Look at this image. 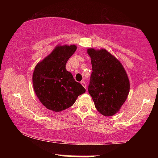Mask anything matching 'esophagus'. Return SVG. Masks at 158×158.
Instances as JSON below:
<instances>
[{
  "mask_svg": "<svg viewBox=\"0 0 158 158\" xmlns=\"http://www.w3.org/2000/svg\"><path fill=\"white\" fill-rule=\"evenodd\" d=\"M81 85H82L83 87H84V88H85V89H86V88H87V85H86V83H85L84 81H81Z\"/></svg>",
  "mask_w": 158,
  "mask_h": 158,
  "instance_id": "esophagus-1",
  "label": "esophagus"
}]
</instances>
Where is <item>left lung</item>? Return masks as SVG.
Wrapping results in <instances>:
<instances>
[{"mask_svg": "<svg viewBox=\"0 0 158 158\" xmlns=\"http://www.w3.org/2000/svg\"><path fill=\"white\" fill-rule=\"evenodd\" d=\"M92 72L88 92L96 108L111 117L120 110L130 90V81L123 64L106 49L89 48Z\"/></svg>", "mask_w": 158, "mask_h": 158, "instance_id": "8db88e82", "label": "left lung"}]
</instances>
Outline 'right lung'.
<instances>
[{
  "label": "right lung",
  "mask_w": 158,
  "mask_h": 158,
  "mask_svg": "<svg viewBox=\"0 0 158 158\" xmlns=\"http://www.w3.org/2000/svg\"><path fill=\"white\" fill-rule=\"evenodd\" d=\"M77 47L57 45L39 61L32 73L34 91L43 106L55 112L62 111L74 104L85 89L66 70V63Z\"/></svg>",
  "instance_id": "1"
}]
</instances>
